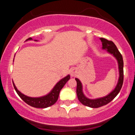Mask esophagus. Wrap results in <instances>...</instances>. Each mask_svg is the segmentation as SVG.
<instances>
[{"label": "esophagus", "mask_w": 135, "mask_h": 135, "mask_svg": "<svg viewBox=\"0 0 135 135\" xmlns=\"http://www.w3.org/2000/svg\"><path fill=\"white\" fill-rule=\"evenodd\" d=\"M77 75V70L75 69H72L70 71V75L71 77H75Z\"/></svg>", "instance_id": "1"}]
</instances>
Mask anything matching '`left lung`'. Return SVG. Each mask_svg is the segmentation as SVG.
Instances as JSON below:
<instances>
[{"instance_id": "obj_1", "label": "left lung", "mask_w": 135, "mask_h": 135, "mask_svg": "<svg viewBox=\"0 0 135 135\" xmlns=\"http://www.w3.org/2000/svg\"><path fill=\"white\" fill-rule=\"evenodd\" d=\"M100 40L102 42V49H107V51L108 53L112 55L117 60V63H118L119 77L115 89L112 92L110 93L108 95L105 96V97L97 99H89L86 97L83 93V85H82L81 82L79 79L75 78V80L77 81L76 92L78 100L82 104L91 108L100 107L103 105L108 104L109 102L112 101L120 91L122 86L124 80V63L121 54L119 51L115 44L112 41H108L107 39H105L104 38H100Z\"/></svg>"}]
</instances>
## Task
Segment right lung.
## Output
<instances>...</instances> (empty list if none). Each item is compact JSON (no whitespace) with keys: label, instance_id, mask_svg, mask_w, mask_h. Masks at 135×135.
I'll return each mask as SVG.
<instances>
[{"label":"right lung","instance_id":"right-lung-1","mask_svg":"<svg viewBox=\"0 0 135 135\" xmlns=\"http://www.w3.org/2000/svg\"><path fill=\"white\" fill-rule=\"evenodd\" d=\"M30 40H32V38L31 37L28 38L26 41H30ZM35 41H37V40H35ZM70 75H68L67 76L65 77L64 78H63L58 83H56V84L55 85V87L52 88V89L50 91V93H49L46 95L43 96V97L37 98L30 97L25 95L24 94L21 93L20 91L18 90V89L16 88V86H15V83L13 82V84L17 94L19 95V97L26 103H27L28 105H30V106L35 108H44L51 106V105H54L58 99L59 94H60V91L62 89L63 86H65V84L67 83V81L70 79Z\"/></svg>","mask_w":135,"mask_h":135}]
</instances>
